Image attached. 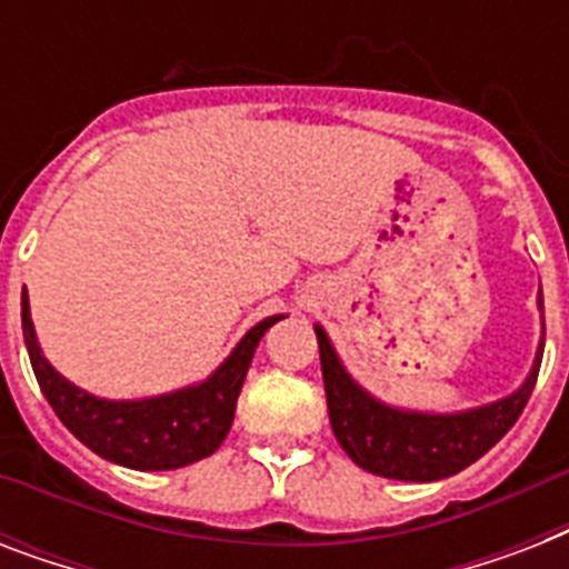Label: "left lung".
Masks as SVG:
<instances>
[{
  "label": "left lung",
  "mask_w": 569,
  "mask_h": 569,
  "mask_svg": "<svg viewBox=\"0 0 569 569\" xmlns=\"http://www.w3.org/2000/svg\"><path fill=\"white\" fill-rule=\"evenodd\" d=\"M543 310V298H538ZM321 355V378L328 392V413L333 433L346 455L366 472L398 481H440L493 449L520 419L538 383L543 342L531 375L513 396L476 407L467 413H407L375 401L342 369L328 333L316 328Z\"/></svg>",
  "instance_id": "obj_1"
}]
</instances>
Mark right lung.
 <instances>
[{"label": "right lung", "instance_id": "add662e5", "mask_svg": "<svg viewBox=\"0 0 569 569\" xmlns=\"http://www.w3.org/2000/svg\"><path fill=\"white\" fill-rule=\"evenodd\" d=\"M280 319L283 316L259 321L227 357V363L197 387L144 401H106L73 387L40 355L31 328L29 295L22 289V337L34 378L56 416L76 440L84 442L100 458L144 472L189 467L194 460L209 458L221 446L223 437L230 433L236 401L259 339Z\"/></svg>", "mask_w": 569, "mask_h": 569}]
</instances>
